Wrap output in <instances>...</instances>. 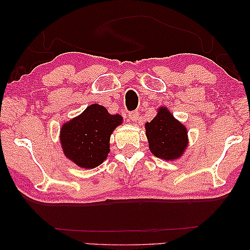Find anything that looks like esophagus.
<instances>
[{"label":"esophagus","mask_w":250,"mask_h":250,"mask_svg":"<svg viewBox=\"0 0 250 250\" xmlns=\"http://www.w3.org/2000/svg\"><path fill=\"white\" fill-rule=\"evenodd\" d=\"M139 111L138 110H134V111H131L129 112V119H131L132 122H138L139 121Z\"/></svg>","instance_id":"34e87169"}]
</instances>
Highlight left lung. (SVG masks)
Instances as JSON below:
<instances>
[{"label": "left lung", "mask_w": 250, "mask_h": 250, "mask_svg": "<svg viewBox=\"0 0 250 250\" xmlns=\"http://www.w3.org/2000/svg\"><path fill=\"white\" fill-rule=\"evenodd\" d=\"M187 134V128L164 107L146 124L150 150L156 157L165 160L176 159L182 155L188 146Z\"/></svg>", "instance_id": "1"}]
</instances>
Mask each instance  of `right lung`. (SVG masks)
Masks as SVG:
<instances>
[{
  "label": "right lung",
  "mask_w": 250,
  "mask_h": 250,
  "mask_svg": "<svg viewBox=\"0 0 250 250\" xmlns=\"http://www.w3.org/2000/svg\"><path fill=\"white\" fill-rule=\"evenodd\" d=\"M122 122L119 115H110L100 104H91L61 128L63 153L80 167L94 168L107 158L110 135Z\"/></svg>",
  "instance_id": "obj_1"
}]
</instances>
